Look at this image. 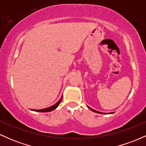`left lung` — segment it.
Here are the masks:
<instances>
[{
	"label": "left lung",
	"instance_id": "obj_1",
	"mask_svg": "<svg viewBox=\"0 0 146 146\" xmlns=\"http://www.w3.org/2000/svg\"><path fill=\"white\" fill-rule=\"evenodd\" d=\"M88 108H90V110H92V111L93 112H94V113H102V114H106V113H101V112H100V111H98V110H94V109H93V108H90V107H89V106H88ZM113 113H109L108 114H113Z\"/></svg>",
	"mask_w": 146,
	"mask_h": 146
}]
</instances>
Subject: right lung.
Wrapping results in <instances>:
<instances>
[{
	"label": "right lung",
	"mask_w": 146,
	"mask_h": 146,
	"mask_svg": "<svg viewBox=\"0 0 146 146\" xmlns=\"http://www.w3.org/2000/svg\"><path fill=\"white\" fill-rule=\"evenodd\" d=\"M62 96L61 97V98L60 99V100L57 102L56 104H55L54 105L51 106L50 107H48V108H43V109H40V110H33V109H31V110H33V111H36V112H41V113H47V112H50V111H52V110H55L57 107L59 106V104H60V102L62 101Z\"/></svg>",
	"instance_id": "obj_1"
}]
</instances>
